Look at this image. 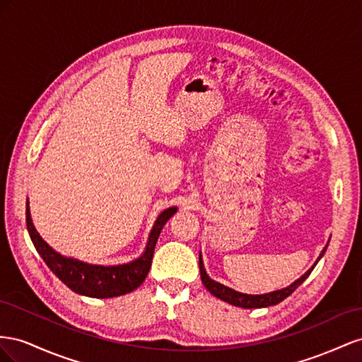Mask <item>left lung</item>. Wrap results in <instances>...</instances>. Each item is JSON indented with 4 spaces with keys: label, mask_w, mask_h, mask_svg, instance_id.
<instances>
[{
    "label": "left lung",
    "mask_w": 362,
    "mask_h": 362,
    "mask_svg": "<svg viewBox=\"0 0 362 362\" xmlns=\"http://www.w3.org/2000/svg\"><path fill=\"white\" fill-rule=\"evenodd\" d=\"M330 241V240H329ZM329 243L325 245V249L322 250V253H320V256L317 257V261L314 262V265L309 268V270L297 279V281H294L291 285H288L285 288H282V290H276V291H272V293H265V294H244V293H240V291H235L232 290V288L226 286L220 282L214 281V279H211L208 276V273H206L204 270V264H203V257H202V253L199 255V267H200V276H202V282L203 285L206 286V290H208L212 296L218 297L220 300L223 302H227L230 303L233 306H238V308H244V309H255V308H267V306H273V305H277L281 303L282 300H285V298L288 296H291L298 286H300L305 281L306 277L311 274V272L314 270V267L317 265V262L322 259L326 249H327Z\"/></svg>",
    "instance_id": "left-lung-1"
}]
</instances>
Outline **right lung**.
<instances>
[{
  "label": "right lung",
  "instance_id": "add662e5",
  "mask_svg": "<svg viewBox=\"0 0 362 362\" xmlns=\"http://www.w3.org/2000/svg\"><path fill=\"white\" fill-rule=\"evenodd\" d=\"M175 212H177L175 206L160 212V215L153 224V229L150 230L148 241L144 253L139 257H136V259L118 265L88 264L76 259V257H68L56 252L53 247L48 245L42 240V236L36 230V227L32 221V214H30L28 200L25 209V220L28 235L30 238H32L37 253L45 261L49 270L53 272L69 290L86 297L110 298L132 293L146 281L153 261L154 245L158 243L163 226L167 224V221Z\"/></svg>",
  "mask_w": 362,
  "mask_h": 362
}]
</instances>
